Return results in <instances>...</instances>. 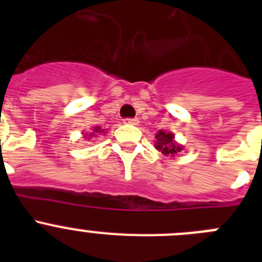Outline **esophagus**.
Segmentation results:
<instances>
[{
    "label": "esophagus",
    "mask_w": 262,
    "mask_h": 262,
    "mask_svg": "<svg viewBox=\"0 0 262 262\" xmlns=\"http://www.w3.org/2000/svg\"><path fill=\"white\" fill-rule=\"evenodd\" d=\"M123 123L136 126V124H139V119H138V118H126V119L123 120Z\"/></svg>",
    "instance_id": "1"
}]
</instances>
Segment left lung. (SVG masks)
<instances>
[{"label": "left lung", "mask_w": 262, "mask_h": 262, "mask_svg": "<svg viewBox=\"0 0 262 262\" xmlns=\"http://www.w3.org/2000/svg\"><path fill=\"white\" fill-rule=\"evenodd\" d=\"M156 149H159L160 152L165 156H174V155L180 154V152L184 149L182 145L178 144L177 142H174V135L172 133H166L164 129H160L159 133L156 134Z\"/></svg>", "instance_id": "left-lung-1"}]
</instances>
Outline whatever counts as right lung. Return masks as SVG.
Wrapping results in <instances>:
<instances>
[{
    "label": "right lung",
    "mask_w": 262,
    "mask_h": 262,
    "mask_svg": "<svg viewBox=\"0 0 262 262\" xmlns=\"http://www.w3.org/2000/svg\"><path fill=\"white\" fill-rule=\"evenodd\" d=\"M93 131L94 133H90V138H93V136H97L98 135V134H102L103 133V129L101 128V127H94L93 128ZM85 136H86V134H85Z\"/></svg>",
    "instance_id": "right-lung-1"
}]
</instances>
